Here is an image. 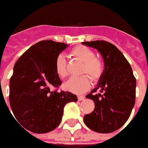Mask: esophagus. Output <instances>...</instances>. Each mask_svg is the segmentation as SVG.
<instances>
[{"label": "esophagus", "instance_id": "34e87169", "mask_svg": "<svg viewBox=\"0 0 148 148\" xmlns=\"http://www.w3.org/2000/svg\"><path fill=\"white\" fill-rule=\"evenodd\" d=\"M84 99H85V96H83V95H79L78 96V100L79 101H83Z\"/></svg>", "mask_w": 148, "mask_h": 148}]
</instances>
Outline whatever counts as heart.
I'll list each match as a JSON object with an SVG mask.
<instances>
[{"label": "heart", "instance_id": "heart-1", "mask_svg": "<svg viewBox=\"0 0 148 148\" xmlns=\"http://www.w3.org/2000/svg\"><path fill=\"white\" fill-rule=\"evenodd\" d=\"M72 55L83 62L82 73H88L94 81L100 79L103 73V63L99 58L95 57V53L92 49L86 46H78L73 48ZM55 69L60 78H65L68 75L66 69V60L64 54L60 53L56 59ZM90 79L88 75L72 77L64 84L66 90L75 94H82L90 88Z\"/></svg>", "mask_w": 148, "mask_h": 148}]
</instances>
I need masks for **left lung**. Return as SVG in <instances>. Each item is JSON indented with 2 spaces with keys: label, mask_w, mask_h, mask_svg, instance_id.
Here are the masks:
<instances>
[{
  "label": "left lung",
  "mask_w": 148,
  "mask_h": 148,
  "mask_svg": "<svg viewBox=\"0 0 148 148\" xmlns=\"http://www.w3.org/2000/svg\"><path fill=\"white\" fill-rule=\"evenodd\" d=\"M82 43L96 49L104 60L102 75L86 95L95 102V109L84 116V123L95 132L111 133L129 119L135 103L136 79L129 62L114 45L104 40ZM97 90L99 93L93 94Z\"/></svg>",
  "instance_id": "8db88e82"
}]
</instances>
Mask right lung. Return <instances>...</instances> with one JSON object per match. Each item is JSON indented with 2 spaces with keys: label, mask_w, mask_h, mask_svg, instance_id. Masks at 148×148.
<instances>
[{
  "label": "right lung",
  "mask_w": 148,
  "mask_h": 148,
  "mask_svg": "<svg viewBox=\"0 0 148 148\" xmlns=\"http://www.w3.org/2000/svg\"><path fill=\"white\" fill-rule=\"evenodd\" d=\"M69 46L53 40L37 42L19 58L10 79V108L15 119L29 132L43 134L62 120L64 106L77 101L69 92L51 91L62 84L56 72V59Z\"/></svg>",
  "instance_id": "right-lung-1"
}]
</instances>
